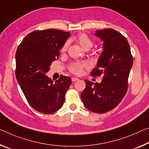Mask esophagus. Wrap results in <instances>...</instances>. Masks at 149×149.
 Returning a JSON list of instances; mask_svg holds the SVG:
<instances>
[{
    "instance_id": "esophagus-1",
    "label": "esophagus",
    "mask_w": 149,
    "mask_h": 149,
    "mask_svg": "<svg viewBox=\"0 0 149 149\" xmlns=\"http://www.w3.org/2000/svg\"><path fill=\"white\" fill-rule=\"evenodd\" d=\"M77 80H79V79L77 78V77H72V81L73 82H74L75 81H77Z\"/></svg>"
}]
</instances>
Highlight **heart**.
Listing matches in <instances>:
<instances>
[{"label":"heart","instance_id":"1","mask_svg":"<svg viewBox=\"0 0 149 149\" xmlns=\"http://www.w3.org/2000/svg\"><path fill=\"white\" fill-rule=\"evenodd\" d=\"M74 40L77 42V44H79L81 46L82 48H84L85 50H88L90 49L93 44V42L92 40L85 33H80L79 35L75 36L74 38ZM69 42H65L61 48V52L62 53L65 52L68 50V47H69ZM89 63L87 62H74L70 64L68 67L71 73L73 74L80 75L83 74L84 70L87 69L89 68Z\"/></svg>","mask_w":149,"mask_h":149}]
</instances>
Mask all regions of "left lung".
Instances as JSON below:
<instances>
[{"label":"left lung","mask_w":149,"mask_h":149,"mask_svg":"<svg viewBox=\"0 0 149 149\" xmlns=\"http://www.w3.org/2000/svg\"><path fill=\"white\" fill-rule=\"evenodd\" d=\"M95 35L104 42V49L91 75H102L103 79L100 84L85 80L86 88L81 97L87 109L104 113L116 107L125 95L133 59L128 41L121 33L104 28L97 30Z\"/></svg>","instance_id":"left-lung-1"}]
</instances>
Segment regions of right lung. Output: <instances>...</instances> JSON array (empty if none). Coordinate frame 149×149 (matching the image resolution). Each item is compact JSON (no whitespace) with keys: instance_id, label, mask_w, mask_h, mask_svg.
<instances>
[{"instance_id":"add662e5","label":"right lung","mask_w":149,"mask_h":149,"mask_svg":"<svg viewBox=\"0 0 149 149\" xmlns=\"http://www.w3.org/2000/svg\"><path fill=\"white\" fill-rule=\"evenodd\" d=\"M70 33L58 29L35 30L28 34L16 52V77L30 106L52 114L62 107L72 79L61 75L55 82L46 75L60 56Z\"/></svg>"}]
</instances>
